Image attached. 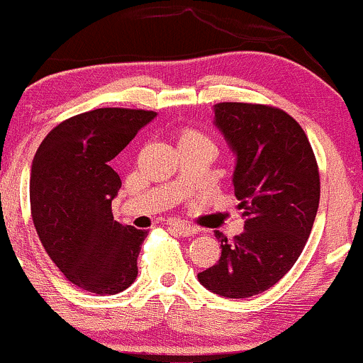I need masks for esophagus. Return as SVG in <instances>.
Wrapping results in <instances>:
<instances>
[{
  "label": "esophagus",
  "mask_w": 363,
  "mask_h": 363,
  "mask_svg": "<svg viewBox=\"0 0 363 363\" xmlns=\"http://www.w3.org/2000/svg\"><path fill=\"white\" fill-rule=\"evenodd\" d=\"M169 227L182 237L194 235V234H198V232H199V228L194 227V225L186 223V222H177V220H172V222H169Z\"/></svg>",
  "instance_id": "esophagus-1"
}]
</instances>
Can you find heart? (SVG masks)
Returning <instances> with one entry per match:
<instances>
[{
	"label": "heart",
	"mask_w": 363,
	"mask_h": 363,
	"mask_svg": "<svg viewBox=\"0 0 363 363\" xmlns=\"http://www.w3.org/2000/svg\"><path fill=\"white\" fill-rule=\"evenodd\" d=\"M182 138H203V136H199V135H196V133H186L184 136H182Z\"/></svg>",
	"instance_id": "heart-1"
}]
</instances>
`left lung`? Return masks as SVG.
Listing matches in <instances>:
<instances>
[{"label":"left lung","instance_id":"8db88e82","mask_svg":"<svg viewBox=\"0 0 363 363\" xmlns=\"http://www.w3.org/2000/svg\"><path fill=\"white\" fill-rule=\"evenodd\" d=\"M213 124L235 157L232 184L244 232L232 242L222 232L218 262L198 273L220 297L247 298L272 289L301 256L319 206V170L303 129L268 106L222 102Z\"/></svg>","mask_w":363,"mask_h":363}]
</instances>
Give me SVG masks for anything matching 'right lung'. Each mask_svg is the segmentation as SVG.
I'll use <instances>...</instances> for the list:
<instances>
[{"label":"right lung","mask_w":363,"mask_h":363,"mask_svg":"<svg viewBox=\"0 0 363 363\" xmlns=\"http://www.w3.org/2000/svg\"><path fill=\"white\" fill-rule=\"evenodd\" d=\"M155 118L153 111L118 107L83 112L57 124L32 162L30 206L40 242L62 274L91 294H119L138 277L148 232L112 216L121 179L111 160Z\"/></svg>","instance_id":"right-lung-1"}]
</instances>
